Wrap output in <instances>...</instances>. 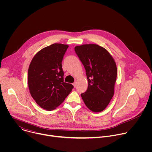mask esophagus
<instances>
[{
    "instance_id": "34e87169",
    "label": "esophagus",
    "mask_w": 152,
    "mask_h": 152,
    "mask_svg": "<svg viewBox=\"0 0 152 152\" xmlns=\"http://www.w3.org/2000/svg\"><path fill=\"white\" fill-rule=\"evenodd\" d=\"M73 85L74 86V87H75V86H76V82H75L73 83Z\"/></svg>"
}]
</instances>
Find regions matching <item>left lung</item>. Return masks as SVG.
<instances>
[{
	"label": "left lung",
	"instance_id": "8db88e82",
	"mask_svg": "<svg viewBox=\"0 0 152 152\" xmlns=\"http://www.w3.org/2000/svg\"><path fill=\"white\" fill-rule=\"evenodd\" d=\"M75 50L83 64L87 77V90L81 97L88 109L103 111L114 94L117 69L115 62L106 49L95 44L77 46Z\"/></svg>",
	"mask_w": 152,
	"mask_h": 152
}]
</instances>
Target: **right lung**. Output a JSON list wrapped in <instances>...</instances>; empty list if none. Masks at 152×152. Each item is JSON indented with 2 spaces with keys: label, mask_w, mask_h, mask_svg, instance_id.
<instances>
[{
  "label": "right lung",
  "mask_w": 152,
  "mask_h": 152,
  "mask_svg": "<svg viewBox=\"0 0 152 152\" xmlns=\"http://www.w3.org/2000/svg\"><path fill=\"white\" fill-rule=\"evenodd\" d=\"M69 46L55 43L37 52L29 65L28 83L31 96L42 109H56L73 86L64 81L62 61Z\"/></svg>",
  "instance_id": "add662e5"
}]
</instances>
